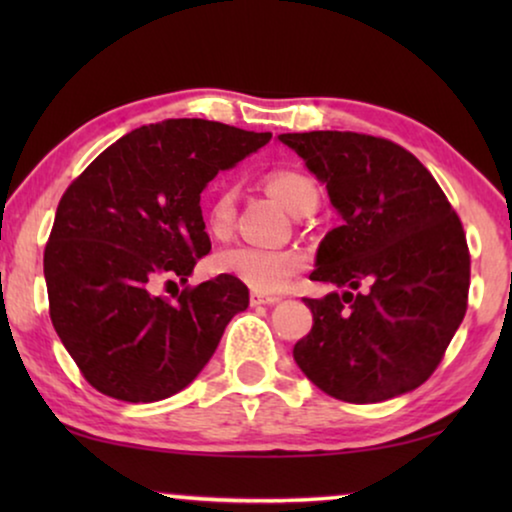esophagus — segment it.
<instances>
[{
    "label": "esophagus",
    "instance_id": "1",
    "mask_svg": "<svg viewBox=\"0 0 512 512\" xmlns=\"http://www.w3.org/2000/svg\"><path fill=\"white\" fill-rule=\"evenodd\" d=\"M249 303L251 305H275V303H279V298L277 296H265V293H258V291H254L249 296Z\"/></svg>",
    "mask_w": 512,
    "mask_h": 512
}]
</instances>
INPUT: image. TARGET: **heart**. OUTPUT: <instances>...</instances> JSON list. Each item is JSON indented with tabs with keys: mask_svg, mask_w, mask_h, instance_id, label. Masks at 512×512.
<instances>
[{
	"mask_svg": "<svg viewBox=\"0 0 512 512\" xmlns=\"http://www.w3.org/2000/svg\"><path fill=\"white\" fill-rule=\"evenodd\" d=\"M268 188L284 202L293 214H303L307 209H317L319 188L305 172L275 170L268 174ZM235 188H223L209 207V230L214 235H226L235 219ZM303 254L296 249L254 247V244H235L221 249L214 256V270L230 275L251 289L272 293L282 289L286 279L303 268Z\"/></svg>",
	"mask_w": 512,
	"mask_h": 512,
	"instance_id": "1",
	"label": "heart"
}]
</instances>
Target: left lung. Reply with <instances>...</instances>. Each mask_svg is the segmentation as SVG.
I'll use <instances>...</instances> for the list:
<instances>
[{
	"mask_svg": "<svg viewBox=\"0 0 512 512\" xmlns=\"http://www.w3.org/2000/svg\"><path fill=\"white\" fill-rule=\"evenodd\" d=\"M279 142L324 181L342 219L321 240L310 279L347 289L303 298L314 324L293 359L340 401L408 394L438 368L466 314L471 254L457 212L389 139L314 130Z\"/></svg>",
	"mask_w": 512,
	"mask_h": 512,
	"instance_id": "8db88e82",
	"label": "left lung"
}]
</instances>
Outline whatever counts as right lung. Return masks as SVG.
Here are the masks:
<instances>
[{"mask_svg":"<svg viewBox=\"0 0 512 512\" xmlns=\"http://www.w3.org/2000/svg\"><path fill=\"white\" fill-rule=\"evenodd\" d=\"M202 118L142 125L104 149L62 195L44 251L48 312L81 375L100 394L153 403L188 387L249 289L219 275L170 303L158 277L188 282L212 249L200 193L270 142Z\"/></svg>","mask_w":512,"mask_h":512,"instance_id":"add662e5","label":"right lung"}]
</instances>
